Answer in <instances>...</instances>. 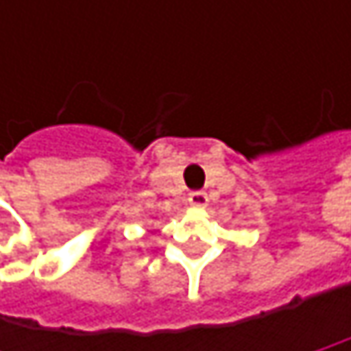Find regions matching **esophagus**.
Returning a JSON list of instances; mask_svg holds the SVG:
<instances>
[{
	"label": "esophagus",
	"mask_w": 351,
	"mask_h": 351,
	"mask_svg": "<svg viewBox=\"0 0 351 351\" xmlns=\"http://www.w3.org/2000/svg\"><path fill=\"white\" fill-rule=\"evenodd\" d=\"M189 203H191L193 207H205V205H207V195H205L203 191H193V193L189 195Z\"/></svg>",
	"instance_id": "obj_1"
}]
</instances>
